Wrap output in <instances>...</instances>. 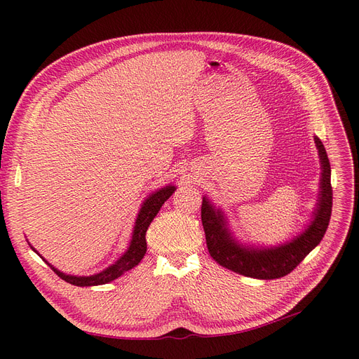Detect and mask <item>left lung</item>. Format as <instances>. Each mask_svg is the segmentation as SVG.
I'll return each mask as SVG.
<instances>
[{
	"mask_svg": "<svg viewBox=\"0 0 359 359\" xmlns=\"http://www.w3.org/2000/svg\"><path fill=\"white\" fill-rule=\"evenodd\" d=\"M318 149L322 177L320 194L313 221L309 227L280 246L275 248H249L240 244L229 230L224 212L203 196L201 218L206 238V246L212 259L221 266L244 276L257 279H276L292 272L303 259L322 241L332 215V184L330 163L325 145L314 137Z\"/></svg>",
	"mask_w": 359,
	"mask_h": 359,
	"instance_id": "obj_1",
	"label": "left lung"
}]
</instances>
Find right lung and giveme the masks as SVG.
<instances>
[{"mask_svg": "<svg viewBox=\"0 0 359 359\" xmlns=\"http://www.w3.org/2000/svg\"><path fill=\"white\" fill-rule=\"evenodd\" d=\"M176 191V186L168 184L165 187H161V189L156 191L154 194H151L144 203L141 205V210L138 212V217L135 219V225H134V233H132V240L129 243L128 250L122 255L121 259H118L113 265H110L109 268H106L104 271L94 273L90 276H74V275H67L61 271H58L56 268H53L50 263H48L39 253L34 250V248H32L37 255H39L48 265L52 268V271L58 275L61 279H64L65 282L75 287H94V285H103L107 284V282L115 280L116 278L122 276L125 272L130 271L132 268H135L138 263L141 262V259L144 257L145 252H147V240H145V233L149 227L151 221L154 219V217L158 214L160 208L163 206V203L173 195V192Z\"/></svg>", "mask_w": 359, "mask_h": 359, "instance_id": "1", "label": "right lung"}]
</instances>
